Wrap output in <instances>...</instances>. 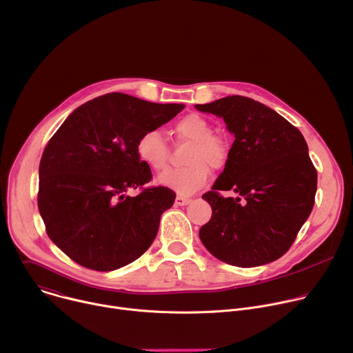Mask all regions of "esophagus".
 Instances as JSON below:
<instances>
[{
  "instance_id": "34e87169",
  "label": "esophagus",
  "mask_w": 353,
  "mask_h": 353,
  "mask_svg": "<svg viewBox=\"0 0 353 353\" xmlns=\"http://www.w3.org/2000/svg\"><path fill=\"white\" fill-rule=\"evenodd\" d=\"M190 202H191L190 198H185V196H181V195H177V196H176V205H177V206H185V205H188Z\"/></svg>"
}]
</instances>
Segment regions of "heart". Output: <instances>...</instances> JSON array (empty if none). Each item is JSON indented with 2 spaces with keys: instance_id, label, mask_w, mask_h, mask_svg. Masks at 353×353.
Here are the masks:
<instances>
[{
  "instance_id": "1",
  "label": "heart",
  "mask_w": 353,
  "mask_h": 353,
  "mask_svg": "<svg viewBox=\"0 0 353 353\" xmlns=\"http://www.w3.org/2000/svg\"><path fill=\"white\" fill-rule=\"evenodd\" d=\"M176 139L190 143L184 162L187 166L173 169L159 177V183L180 195H192L209 180L210 168L219 170L225 166L230 147L224 137L212 133L210 123L198 113H188L173 125ZM140 161L154 172H163L169 166V145L159 130L144 132L136 144Z\"/></svg>"
}]
</instances>
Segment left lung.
<instances>
[{
    "label": "left lung",
    "mask_w": 353,
    "mask_h": 353,
    "mask_svg": "<svg viewBox=\"0 0 353 353\" xmlns=\"http://www.w3.org/2000/svg\"><path fill=\"white\" fill-rule=\"evenodd\" d=\"M223 117L234 140L223 173L202 195L212 206L201 227L205 248L221 262L255 268L281 258L309 217L317 172L302 133L269 106L241 95L195 105ZM231 189L237 199L219 192Z\"/></svg>",
    "instance_id": "obj_1"
}]
</instances>
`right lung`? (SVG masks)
<instances>
[{"instance_id":"obj_1","label":"right lung","mask_w":353,"mask_h":353,"mask_svg":"<svg viewBox=\"0 0 353 353\" xmlns=\"http://www.w3.org/2000/svg\"><path fill=\"white\" fill-rule=\"evenodd\" d=\"M183 108L105 94L73 110L51 137L40 161L37 203L48 237L72 261L110 272L151 247L176 194L144 187L152 173L136 144ZM136 188L139 196L125 195Z\"/></svg>"}]
</instances>
